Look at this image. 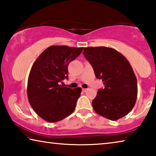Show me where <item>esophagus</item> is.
Returning a JSON list of instances; mask_svg holds the SVG:
<instances>
[{
	"mask_svg": "<svg viewBox=\"0 0 156 156\" xmlns=\"http://www.w3.org/2000/svg\"><path fill=\"white\" fill-rule=\"evenodd\" d=\"M87 90H88V89H84V88L83 89V91L84 92H86Z\"/></svg>",
	"mask_w": 156,
	"mask_h": 156,
	"instance_id": "obj_1",
	"label": "esophagus"
}]
</instances>
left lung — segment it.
Wrapping results in <instances>:
<instances>
[{"label":"left lung","instance_id":"8db88e82","mask_svg":"<svg viewBox=\"0 0 156 156\" xmlns=\"http://www.w3.org/2000/svg\"><path fill=\"white\" fill-rule=\"evenodd\" d=\"M83 54L93 67L96 77L105 84L92 101L95 112L113 121L128 114L136 104L138 84L127 59L107 47H84Z\"/></svg>","mask_w":156,"mask_h":156}]
</instances>
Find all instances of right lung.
<instances>
[{
  "instance_id": "obj_1",
  "label": "right lung",
  "mask_w": 156,
  "mask_h": 156,
  "mask_svg": "<svg viewBox=\"0 0 156 156\" xmlns=\"http://www.w3.org/2000/svg\"><path fill=\"white\" fill-rule=\"evenodd\" d=\"M83 47H49L34 62L27 81V97L31 107L48 122L64 119L73 112L80 96V87L71 89L60 84L68 79V65Z\"/></svg>"
}]
</instances>
